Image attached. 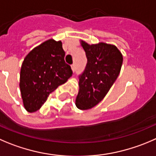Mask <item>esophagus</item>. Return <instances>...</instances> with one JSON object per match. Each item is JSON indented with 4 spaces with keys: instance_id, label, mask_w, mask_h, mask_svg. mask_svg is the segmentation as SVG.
<instances>
[{
    "instance_id": "1",
    "label": "esophagus",
    "mask_w": 156,
    "mask_h": 156,
    "mask_svg": "<svg viewBox=\"0 0 156 156\" xmlns=\"http://www.w3.org/2000/svg\"><path fill=\"white\" fill-rule=\"evenodd\" d=\"M71 68H72V70L74 72V71L76 70V65L75 64H73L72 66H71Z\"/></svg>"
}]
</instances>
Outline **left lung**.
Instances as JSON below:
<instances>
[{
	"mask_svg": "<svg viewBox=\"0 0 156 156\" xmlns=\"http://www.w3.org/2000/svg\"><path fill=\"white\" fill-rule=\"evenodd\" d=\"M87 63L79 76V93L76 99L78 109H91L102 101L117 79L122 55L115 46L99 43L90 45L81 41Z\"/></svg>",
	"mask_w": 156,
	"mask_h": 156,
	"instance_id": "obj_1",
	"label": "left lung"
}]
</instances>
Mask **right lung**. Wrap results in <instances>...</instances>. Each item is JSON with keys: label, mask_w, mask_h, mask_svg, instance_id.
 I'll return each instance as SVG.
<instances>
[{"label": "right lung", "mask_w": 156, "mask_h": 156, "mask_svg": "<svg viewBox=\"0 0 156 156\" xmlns=\"http://www.w3.org/2000/svg\"><path fill=\"white\" fill-rule=\"evenodd\" d=\"M61 41L50 39L33 49L22 63L20 89L27 111L38 110L49 95L72 76Z\"/></svg>", "instance_id": "add662e5"}]
</instances>
